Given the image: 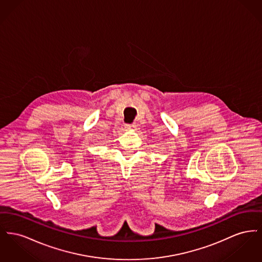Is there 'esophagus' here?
<instances>
[{
    "label": "esophagus",
    "mask_w": 262,
    "mask_h": 262,
    "mask_svg": "<svg viewBox=\"0 0 262 262\" xmlns=\"http://www.w3.org/2000/svg\"><path fill=\"white\" fill-rule=\"evenodd\" d=\"M125 128L128 130H135L137 128V125L135 123H130V124H125Z\"/></svg>",
    "instance_id": "obj_1"
}]
</instances>
